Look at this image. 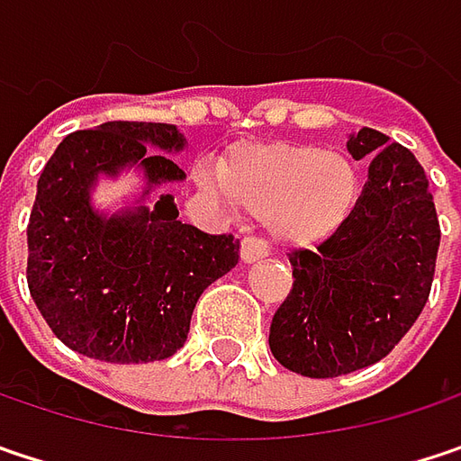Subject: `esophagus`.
<instances>
[{"instance_id":"34e87169","label":"esophagus","mask_w":461,"mask_h":461,"mask_svg":"<svg viewBox=\"0 0 461 461\" xmlns=\"http://www.w3.org/2000/svg\"><path fill=\"white\" fill-rule=\"evenodd\" d=\"M267 256H269V245L264 240H258V237H245L242 240V248H240L242 264H256V261H261Z\"/></svg>"}]
</instances>
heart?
<instances>
[{
    "instance_id": "obj_1",
    "label": "heart",
    "mask_w": 461,
    "mask_h": 461,
    "mask_svg": "<svg viewBox=\"0 0 461 461\" xmlns=\"http://www.w3.org/2000/svg\"><path fill=\"white\" fill-rule=\"evenodd\" d=\"M197 185L261 216L274 240L295 248L332 237L351 219L358 200L354 160L346 152L306 142L237 147L221 176L203 168Z\"/></svg>"
}]
</instances>
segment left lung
<instances>
[{"label": "left lung", "instance_id": "left-lung-1", "mask_svg": "<svg viewBox=\"0 0 461 461\" xmlns=\"http://www.w3.org/2000/svg\"><path fill=\"white\" fill-rule=\"evenodd\" d=\"M369 158L351 219L316 250L290 253L293 290L269 330L274 358L303 377H338L391 354L422 314L440 245L417 158L375 129L351 134Z\"/></svg>", "mask_w": 461, "mask_h": 461}]
</instances>
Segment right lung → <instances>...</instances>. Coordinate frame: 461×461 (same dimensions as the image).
Masks as SVG:
<instances>
[{
	"label": "right lung",
	"mask_w": 461,
	"mask_h": 461,
	"mask_svg": "<svg viewBox=\"0 0 461 461\" xmlns=\"http://www.w3.org/2000/svg\"><path fill=\"white\" fill-rule=\"evenodd\" d=\"M185 147L174 123L107 121L65 137L44 166L25 274L31 298L68 348L113 364L168 358L185 346L203 290L237 267L240 242L182 224L174 194L147 205L155 187L185 182L165 155ZM129 167L146 179L138 203L115 214L95 209L99 176Z\"/></svg>",
	"instance_id": "obj_1"
}]
</instances>
